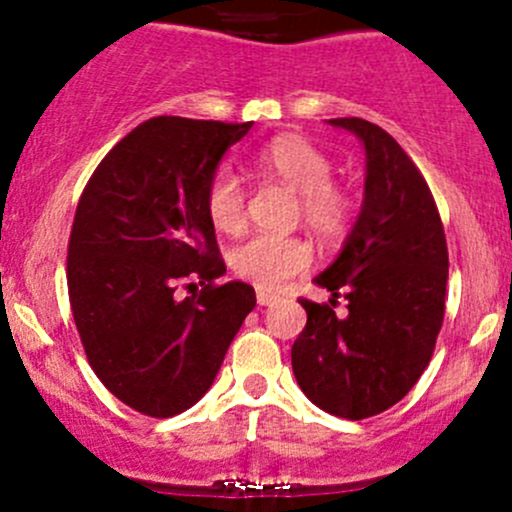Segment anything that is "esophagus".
<instances>
[{
  "instance_id": "esophagus-1",
  "label": "esophagus",
  "mask_w": 512,
  "mask_h": 512,
  "mask_svg": "<svg viewBox=\"0 0 512 512\" xmlns=\"http://www.w3.org/2000/svg\"><path fill=\"white\" fill-rule=\"evenodd\" d=\"M280 302V297L277 294H270V292H262V289H257V304H262V307H270V304Z\"/></svg>"
}]
</instances>
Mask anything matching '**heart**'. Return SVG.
<instances>
[{
    "label": "heart",
    "mask_w": 512,
    "mask_h": 512,
    "mask_svg": "<svg viewBox=\"0 0 512 512\" xmlns=\"http://www.w3.org/2000/svg\"><path fill=\"white\" fill-rule=\"evenodd\" d=\"M262 178L285 183L299 193V213L309 230L327 242L347 235L354 218V200L342 185L332 183V160L312 141L297 133H282L257 148L250 160ZM205 213L223 235H237L245 225V190L230 170L213 175L205 190ZM312 247L302 237L252 235L230 252L237 277L260 289H280L289 277L312 265Z\"/></svg>",
    "instance_id": "heart-1"
}]
</instances>
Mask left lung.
<instances>
[{
  "label": "left lung",
  "instance_id": "1",
  "mask_svg": "<svg viewBox=\"0 0 512 512\" xmlns=\"http://www.w3.org/2000/svg\"><path fill=\"white\" fill-rule=\"evenodd\" d=\"M364 146V200L337 260L314 277L332 304L299 299L292 347L299 389L327 414L369 418L404 399L431 361L446 312L448 247L426 180L404 148L364 118H332ZM339 293L348 314L337 318Z\"/></svg>",
  "mask_w": 512,
  "mask_h": 512
}]
</instances>
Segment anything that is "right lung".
Masks as SVG:
<instances>
[{
    "label": "right lung",
    "instance_id": "1",
    "mask_svg": "<svg viewBox=\"0 0 512 512\" xmlns=\"http://www.w3.org/2000/svg\"><path fill=\"white\" fill-rule=\"evenodd\" d=\"M252 123L148 118L108 151L76 208L69 299L91 369L116 399L153 418L190 409L213 386L255 309L225 275L205 190ZM201 289L180 300L174 289Z\"/></svg>",
    "mask_w": 512,
    "mask_h": 512
}]
</instances>
